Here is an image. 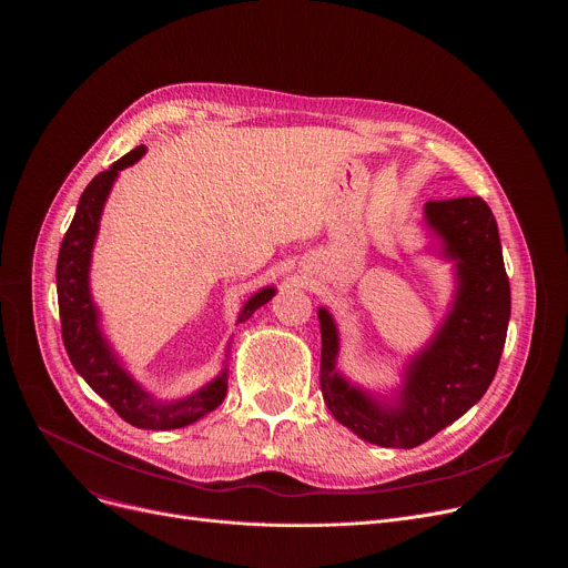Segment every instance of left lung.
I'll use <instances>...</instances> for the list:
<instances>
[{
  "label": "left lung",
  "mask_w": 568,
  "mask_h": 568,
  "mask_svg": "<svg viewBox=\"0 0 568 568\" xmlns=\"http://www.w3.org/2000/svg\"><path fill=\"white\" fill-rule=\"evenodd\" d=\"M425 215L458 261V294L434 342L412 359L397 407H379L335 373L337 328L318 310L323 399L342 425L379 447H418L474 407L495 379L508 333L510 283L490 206L480 197L432 200Z\"/></svg>",
  "instance_id": "8db88e82"
}]
</instances>
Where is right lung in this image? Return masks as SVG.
<instances>
[{"label": "right lung", "mask_w": 568, "mask_h": 568, "mask_svg": "<svg viewBox=\"0 0 568 568\" xmlns=\"http://www.w3.org/2000/svg\"><path fill=\"white\" fill-rule=\"evenodd\" d=\"M145 152V145H139L123 154L119 161L99 173L88 189L80 195L75 215L62 237L55 283H58V307L62 342L73 368L83 375V379L110 404V407L132 427L139 429H180L186 427L206 414L215 412L226 395V373L213 379L209 386L195 395L173 402L156 404L114 359L108 348L101 331L97 307L90 298L88 272L94 237L99 231V220L103 204L110 195V189L119 171L132 166ZM274 296V287L261 290L256 296L242 307L237 323L247 321L261 305Z\"/></svg>", "instance_id": "obj_1"}]
</instances>
